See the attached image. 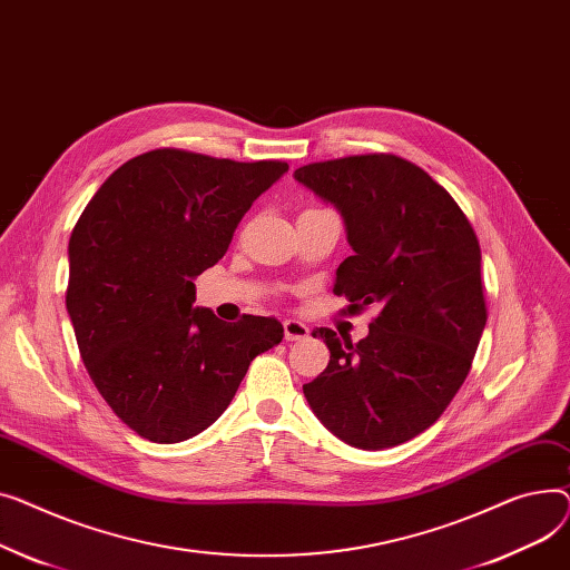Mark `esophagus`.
I'll list each match as a JSON object with an SVG mask.
<instances>
[{
  "label": "esophagus",
  "instance_id": "esophagus-1",
  "mask_svg": "<svg viewBox=\"0 0 570 570\" xmlns=\"http://www.w3.org/2000/svg\"><path fill=\"white\" fill-rule=\"evenodd\" d=\"M285 341H306L311 336V326L298 320H285Z\"/></svg>",
  "mask_w": 570,
  "mask_h": 570
}]
</instances>
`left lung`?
<instances>
[{"mask_svg":"<svg viewBox=\"0 0 570 570\" xmlns=\"http://www.w3.org/2000/svg\"><path fill=\"white\" fill-rule=\"evenodd\" d=\"M343 216L352 255L333 289L377 306L356 345L317 328L331 356L304 384L313 414L354 449L416 438L449 407L485 328L479 239L455 199L410 160L350 156L294 170Z\"/></svg>","mask_w":570,"mask_h":570,"instance_id":"obj_1","label":"left lung"}]
</instances>
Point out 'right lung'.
Masks as SVG:
<instances>
[{"label":"right lung","mask_w":570,"mask_h":570,"mask_svg":"<svg viewBox=\"0 0 570 570\" xmlns=\"http://www.w3.org/2000/svg\"><path fill=\"white\" fill-rule=\"evenodd\" d=\"M287 170L156 149L115 170L76 223L66 311L94 386L140 438L177 444L207 430L250 361L283 341L274 317L225 324L193 306V281Z\"/></svg>","instance_id":"obj_1"}]
</instances>
